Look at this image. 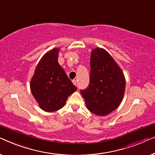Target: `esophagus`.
Listing matches in <instances>:
<instances>
[{"label":"esophagus","mask_w":155,"mask_h":155,"mask_svg":"<svg viewBox=\"0 0 155 155\" xmlns=\"http://www.w3.org/2000/svg\"><path fill=\"white\" fill-rule=\"evenodd\" d=\"M72 82H73V83L75 84V85H76V84H77V82H76L75 80H72Z\"/></svg>","instance_id":"esophagus-1"}]
</instances>
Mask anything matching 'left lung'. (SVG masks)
<instances>
[{
    "instance_id": "1",
    "label": "left lung",
    "mask_w": 155,
    "mask_h": 155,
    "mask_svg": "<svg viewBox=\"0 0 155 155\" xmlns=\"http://www.w3.org/2000/svg\"><path fill=\"white\" fill-rule=\"evenodd\" d=\"M90 84L80 90L87 108L98 116H106L117 109L124 97L126 80L111 55L103 48L91 53Z\"/></svg>"
}]
</instances>
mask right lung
<instances>
[{
    "instance_id": "1",
    "label": "right lung",
    "mask_w": 155,
    "mask_h": 155,
    "mask_svg": "<svg viewBox=\"0 0 155 155\" xmlns=\"http://www.w3.org/2000/svg\"><path fill=\"white\" fill-rule=\"evenodd\" d=\"M59 48L44 55L30 82L31 93L40 108L47 112L64 107L70 95L77 90L58 62Z\"/></svg>"
}]
</instances>
